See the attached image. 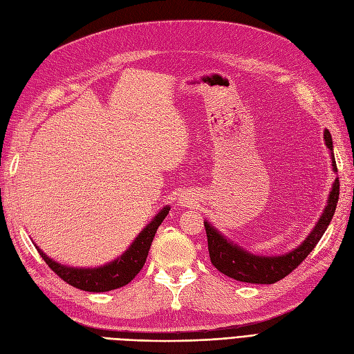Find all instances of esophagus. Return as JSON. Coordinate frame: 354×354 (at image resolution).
Wrapping results in <instances>:
<instances>
[{"mask_svg":"<svg viewBox=\"0 0 354 354\" xmlns=\"http://www.w3.org/2000/svg\"><path fill=\"white\" fill-rule=\"evenodd\" d=\"M196 203H198V196L196 193L193 192H185L178 198V205L185 206V208H190V206H194Z\"/></svg>","mask_w":354,"mask_h":354,"instance_id":"34e87169","label":"esophagus"}]
</instances>
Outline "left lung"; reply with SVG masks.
<instances>
[{"instance_id": "1", "label": "left lung", "mask_w": 354, "mask_h": 354, "mask_svg": "<svg viewBox=\"0 0 354 354\" xmlns=\"http://www.w3.org/2000/svg\"><path fill=\"white\" fill-rule=\"evenodd\" d=\"M324 140L326 148L330 149L333 171H337V164L333 149V138L328 129L324 130ZM339 194V180H334L333 187L328 194V201L325 208L312 228L308 237L304 239L299 246L283 254H256L246 250L243 246L237 245L233 240L225 237L221 231L215 228L208 219L203 221L206 237H208V250L212 265L219 272L236 279L241 283L250 284H274L283 279L291 271L297 268L306 256L318 245V241L324 236L328 225L334 216L337 202Z\"/></svg>"}]
</instances>
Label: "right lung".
Segmentation results:
<instances>
[{
	"instance_id": "1",
	"label": "right lung",
	"mask_w": 354,
	"mask_h": 354,
	"mask_svg": "<svg viewBox=\"0 0 354 354\" xmlns=\"http://www.w3.org/2000/svg\"><path fill=\"white\" fill-rule=\"evenodd\" d=\"M169 209H171V206L165 205L151 219V223L140 231L123 254L101 266L77 268L61 265L59 262L51 259L46 253H44L38 245H35V248L38 249L46 265L70 286L84 291H92V293H104V291L115 290L129 284L140 272L146 262V258H148L156 230L168 215Z\"/></svg>"
}]
</instances>
